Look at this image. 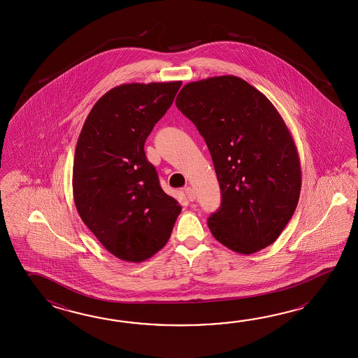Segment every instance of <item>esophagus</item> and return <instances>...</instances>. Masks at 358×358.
Instances as JSON below:
<instances>
[{
  "mask_svg": "<svg viewBox=\"0 0 358 358\" xmlns=\"http://www.w3.org/2000/svg\"><path fill=\"white\" fill-rule=\"evenodd\" d=\"M185 196H187L189 201H194L196 199V192H194L193 188L188 187V188H185Z\"/></svg>",
  "mask_w": 358,
  "mask_h": 358,
  "instance_id": "1",
  "label": "esophagus"
}]
</instances>
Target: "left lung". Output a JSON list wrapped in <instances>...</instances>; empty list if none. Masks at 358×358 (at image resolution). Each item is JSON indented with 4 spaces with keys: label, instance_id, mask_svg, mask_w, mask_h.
Listing matches in <instances>:
<instances>
[{
    "label": "left lung",
    "instance_id": "obj_1",
    "mask_svg": "<svg viewBox=\"0 0 358 358\" xmlns=\"http://www.w3.org/2000/svg\"><path fill=\"white\" fill-rule=\"evenodd\" d=\"M182 115L205 138L220 184L208 217L216 241L251 255L274 243L296 211L302 174L287 124L264 93L234 76L185 84Z\"/></svg>",
    "mask_w": 358,
    "mask_h": 358
}]
</instances>
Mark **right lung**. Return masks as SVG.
Here are the masks:
<instances>
[{
	"label": "right lung",
	"instance_id": "1",
	"mask_svg": "<svg viewBox=\"0 0 358 358\" xmlns=\"http://www.w3.org/2000/svg\"><path fill=\"white\" fill-rule=\"evenodd\" d=\"M182 82L130 83L92 107L76 142V211L107 251L142 262L168 243L182 206L161 188L145 142Z\"/></svg>",
	"mask_w": 358,
	"mask_h": 358
}]
</instances>
